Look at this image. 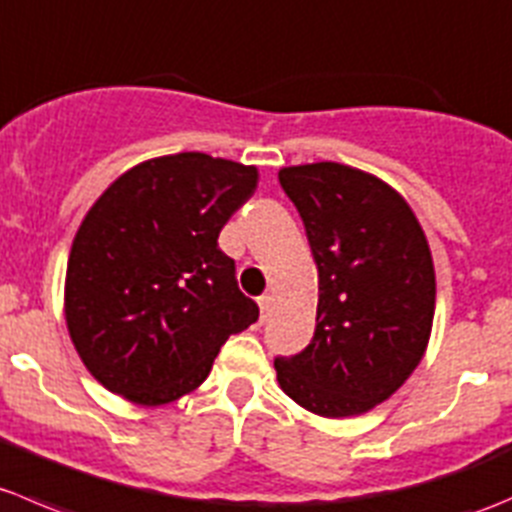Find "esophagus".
<instances>
[{"label":"esophagus","instance_id":"esophagus-1","mask_svg":"<svg viewBox=\"0 0 512 512\" xmlns=\"http://www.w3.org/2000/svg\"><path fill=\"white\" fill-rule=\"evenodd\" d=\"M271 306H273V296H268V293L258 296V308H261V318H266L268 313H271Z\"/></svg>","mask_w":512,"mask_h":512}]
</instances>
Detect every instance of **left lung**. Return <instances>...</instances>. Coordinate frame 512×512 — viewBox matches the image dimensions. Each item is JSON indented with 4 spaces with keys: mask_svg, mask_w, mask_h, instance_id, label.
I'll use <instances>...</instances> for the list:
<instances>
[{
    "mask_svg": "<svg viewBox=\"0 0 512 512\" xmlns=\"http://www.w3.org/2000/svg\"><path fill=\"white\" fill-rule=\"evenodd\" d=\"M283 191L301 214L318 268L316 331L278 386L306 411L348 418L388 401L426 353L435 313L428 239L401 194L336 161L286 166Z\"/></svg>",
    "mask_w": 512,
    "mask_h": 512,
    "instance_id": "8db88e82",
    "label": "left lung"
}]
</instances>
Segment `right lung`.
<instances>
[{
  "instance_id": "1",
  "label": "right lung",
  "mask_w": 512,
  "mask_h": 512,
  "mask_svg": "<svg viewBox=\"0 0 512 512\" xmlns=\"http://www.w3.org/2000/svg\"><path fill=\"white\" fill-rule=\"evenodd\" d=\"M258 184L256 166L201 151L121 174L84 216L64 283L69 336L86 371L139 406H164L209 376L258 306L236 286L219 234Z\"/></svg>"
}]
</instances>
